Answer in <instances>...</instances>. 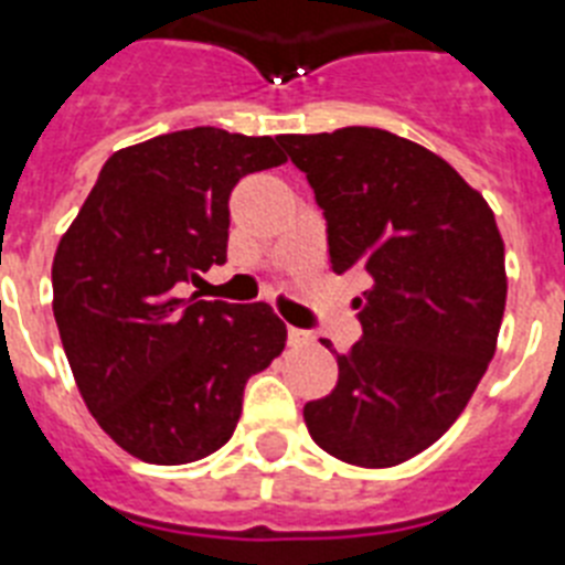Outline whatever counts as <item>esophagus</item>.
I'll return each mask as SVG.
<instances>
[{
    "instance_id": "esophagus-1",
    "label": "esophagus",
    "mask_w": 565,
    "mask_h": 565,
    "mask_svg": "<svg viewBox=\"0 0 565 565\" xmlns=\"http://www.w3.org/2000/svg\"><path fill=\"white\" fill-rule=\"evenodd\" d=\"M287 342L290 345H307V342H313V333L301 328H287Z\"/></svg>"
}]
</instances>
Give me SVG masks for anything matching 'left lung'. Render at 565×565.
<instances>
[{"mask_svg":"<svg viewBox=\"0 0 565 565\" xmlns=\"http://www.w3.org/2000/svg\"><path fill=\"white\" fill-rule=\"evenodd\" d=\"M328 226L330 269L356 273L362 337L305 406L324 452L394 467L456 424L497 351L505 246L484 196L441 156L377 127L278 136Z\"/></svg>","mask_w":565,"mask_h":565,"instance_id":"obj_1","label":"left lung"}]
</instances>
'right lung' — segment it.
Returning a JSON list of instances; mask_svg holds the SVG:
<instances>
[{
    "label": "right lung",
    "mask_w": 565,
    "mask_h": 565,
    "mask_svg": "<svg viewBox=\"0 0 565 565\" xmlns=\"http://www.w3.org/2000/svg\"><path fill=\"white\" fill-rule=\"evenodd\" d=\"M269 136L194 127L100 168L54 255V322L100 429L150 465H188L232 438L243 388L284 351L273 307L182 298L226 264L228 196L284 162Z\"/></svg>",
    "instance_id": "right-lung-1"
}]
</instances>
